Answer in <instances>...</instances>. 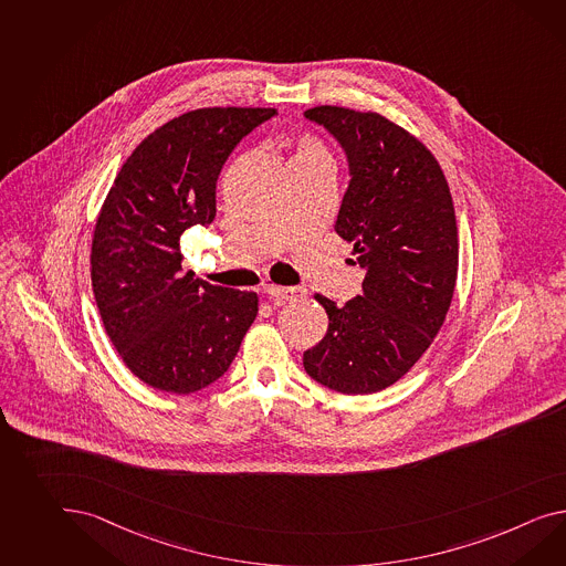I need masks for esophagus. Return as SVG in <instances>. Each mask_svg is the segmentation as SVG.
<instances>
[{"label":"esophagus","instance_id":"obj_1","mask_svg":"<svg viewBox=\"0 0 566 566\" xmlns=\"http://www.w3.org/2000/svg\"><path fill=\"white\" fill-rule=\"evenodd\" d=\"M264 293L275 300L276 304H285V302H295L305 297V290L302 287H279V285H266Z\"/></svg>","mask_w":566,"mask_h":566}]
</instances>
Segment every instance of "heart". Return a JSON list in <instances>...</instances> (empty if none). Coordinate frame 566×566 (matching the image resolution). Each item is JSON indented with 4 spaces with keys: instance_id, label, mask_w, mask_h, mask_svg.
Wrapping results in <instances>:
<instances>
[{
    "instance_id": "obj_1",
    "label": "heart",
    "mask_w": 566,
    "mask_h": 566,
    "mask_svg": "<svg viewBox=\"0 0 566 566\" xmlns=\"http://www.w3.org/2000/svg\"><path fill=\"white\" fill-rule=\"evenodd\" d=\"M300 160H328L331 161V154L328 149L324 147L322 142H318L316 137L312 135H302L295 139L293 144V158L291 161Z\"/></svg>"
}]
</instances>
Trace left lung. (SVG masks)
<instances>
[{"instance_id": "1", "label": "left lung", "mask_w": 566, "mask_h": 566, "mask_svg": "<svg viewBox=\"0 0 566 566\" xmlns=\"http://www.w3.org/2000/svg\"><path fill=\"white\" fill-rule=\"evenodd\" d=\"M305 118L347 154L350 182L334 230L365 279L343 307L314 295L328 331L305 350L304 367L331 390L374 394L419 361L450 310L460 254L450 187L436 156L386 116L314 106Z\"/></svg>"}]
</instances>
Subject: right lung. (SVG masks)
<instances>
[{
    "mask_svg": "<svg viewBox=\"0 0 566 566\" xmlns=\"http://www.w3.org/2000/svg\"><path fill=\"white\" fill-rule=\"evenodd\" d=\"M275 108L213 106L147 135L118 170L92 238V290L120 359L147 386L203 390L232 365L259 314L254 291L182 273L180 235L216 219L233 147Z\"/></svg>",
    "mask_w": 566,
    "mask_h": 566,
    "instance_id": "obj_1",
    "label": "right lung"
}]
</instances>
